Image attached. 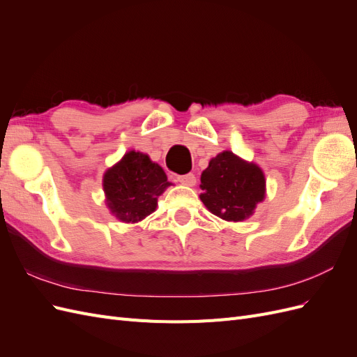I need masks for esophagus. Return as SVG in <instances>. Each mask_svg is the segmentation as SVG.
<instances>
[{"label":"esophagus","instance_id":"esophagus-1","mask_svg":"<svg viewBox=\"0 0 357 357\" xmlns=\"http://www.w3.org/2000/svg\"><path fill=\"white\" fill-rule=\"evenodd\" d=\"M177 181H180L181 185L193 186V185H195V183H197V177H195V174H192V172H189V174L178 176V177H177Z\"/></svg>","mask_w":357,"mask_h":357}]
</instances>
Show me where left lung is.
Here are the masks:
<instances>
[{
	"instance_id": "8db88e82",
	"label": "left lung",
	"mask_w": 357,
	"mask_h": 357,
	"mask_svg": "<svg viewBox=\"0 0 357 357\" xmlns=\"http://www.w3.org/2000/svg\"><path fill=\"white\" fill-rule=\"evenodd\" d=\"M201 201L213 214L229 222L250 218L265 198L262 169L247 164L229 150L213 158L201 174Z\"/></svg>"
}]
</instances>
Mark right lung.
Listing matches in <instances>:
<instances>
[{
    "label": "right lung",
    "instance_id": "1",
    "mask_svg": "<svg viewBox=\"0 0 357 357\" xmlns=\"http://www.w3.org/2000/svg\"><path fill=\"white\" fill-rule=\"evenodd\" d=\"M169 186L164 169L139 152H129L104 176L112 213L122 222H138L155 211L158 197Z\"/></svg>",
    "mask_w": 357,
    "mask_h": 357
}]
</instances>
